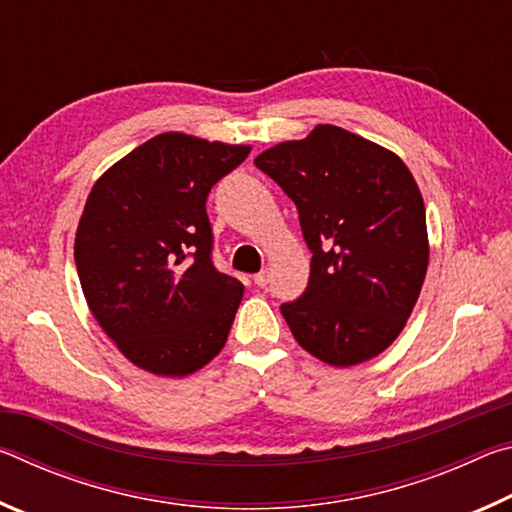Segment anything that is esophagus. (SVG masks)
Segmentation results:
<instances>
[{"label": "esophagus", "instance_id": "34e87169", "mask_svg": "<svg viewBox=\"0 0 512 512\" xmlns=\"http://www.w3.org/2000/svg\"><path fill=\"white\" fill-rule=\"evenodd\" d=\"M268 280H271V275H268V271H262V273H257L255 277H253V282L257 284V287H266V284H268Z\"/></svg>", "mask_w": 512, "mask_h": 512}]
</instances>
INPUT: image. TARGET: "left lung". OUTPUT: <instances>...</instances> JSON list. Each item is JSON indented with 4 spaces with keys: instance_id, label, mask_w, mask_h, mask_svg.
Wrapping results in <instances>:
<instances>
[{
    "instance_id": "obj_1",
    "label": "left lung",
    "mask_w": 512,
    "mask_h": 512,
    "mask_svg": "<svg viewBox=\"0 0 512 512\" xmlns=\"http://www.w3.org/2000/svg\"><path fill=\"white\" fill-rule=\"evenodd\" d=\"M298 207L311 250L305 293L280 307L291 334L332 366L377 357L411 316L429 264L427 214L395 153L316 126L255 158Z\"/></svg>"
}]
</instances>
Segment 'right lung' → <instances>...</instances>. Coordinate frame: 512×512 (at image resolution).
I'll return each instance as SVG.
<instances>
[{
	"label": "right lung",
	"instance_id": "add662e5",
	"mask_svg": "<svg viewBox=\"0 0 512 512\" xmlns=\"http://www.w3.org/2000/svg\"><path fill=\"white\" fill-rule=\"evenodd\" d=\"M248 153L162 133L92 187L76 230V271L97 323L135 366L185 377L228 341L244 284L214 266L205 205Z\"/></svg>",
	"mask_w": 512,
	"mask_h": 512
}]
</instances>
